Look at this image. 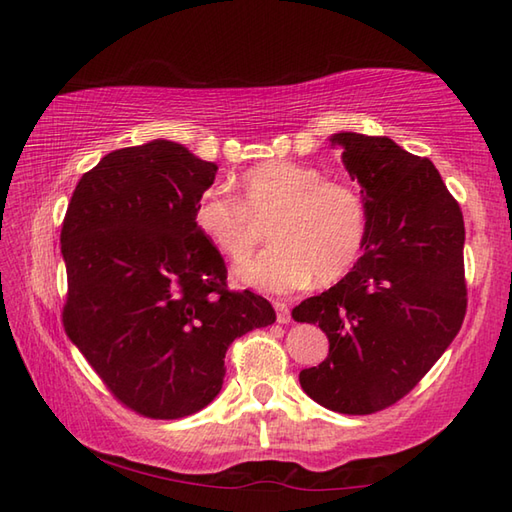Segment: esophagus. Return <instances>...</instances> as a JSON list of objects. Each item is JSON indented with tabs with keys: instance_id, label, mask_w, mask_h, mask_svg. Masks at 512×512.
<instances>
[{
	"instance_id": "34e87169",
	"label": "esophagus",
	"mask_w": 512,
	"mask_h": 512,
	"mask_svg": "<svg viewBox=\"0 0 512 512\" xmlns=\"http://www.w3.org/2000/svg\"><path fill=\"white\" fill-rule=\"evenodd\" d=\"M275 312H277V321L279 323H290V308L286 303L275 301Z\"/></svg>"
}]
</instances>
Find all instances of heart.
Returning <instances> with one entry per match:
<instances>
[{"label": "heart", "instance_id": "heart-1", "mask_svg": "<svg viewBox=\"0 0 512 512\" xmlns=\"http://www.w3.org/2000/svg\"><path fill=\"white\" fill-rule=\"evenodd\" d=\"M242 200L206 189L193 206V224L217 253L244 262L262 242V224L275 246L237 268L244 284L266 292L332 286L356 266L367 239V209L352 184L290 160H266L239 178Z\"/></svg>", "mask_w": 512, "mask_h": 512}]
</instances>
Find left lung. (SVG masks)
Returning a JSON list of instances; mask_svg holds the SVG:
<instances>
[{
	"mask_svg": "<svg viewBox=\"0 0 512 512\" xmlns=\"http://www.w3.org/2000/svg\"><path fill=\"white\" fill-rule=\"evenodd\" d=\"M330 143L361 184L367 239L339 284L292 310L330 341L299 383L325 409L367 416L407 396L462 328L464 220L431 160L387 136L341 132Z\"/></svg>",
	"mask_w": 512,
	"mask_h": 512,
	"instance_id": "obj_1",
	"label": "left lung"
}]
</instances>
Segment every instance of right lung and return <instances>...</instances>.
<instances>
[{"instance_id":"1","label":"right lung","mask_w":512,"mask_h":512,"mask_svg":"<svg viewBox=\"0 0 512 512\" xmlns=\"http://www.w3.org/2000/svg\"><path fill=\"white\" fill-rule=\"evenodd\" d=\"M215 173L184 145L149 140L83 173L65 213L63 328L145 418L204 409L222 389L228 345L275 323L264 297L226 288L222 255L193 224Z\"/></svg>"}]
</instances>
